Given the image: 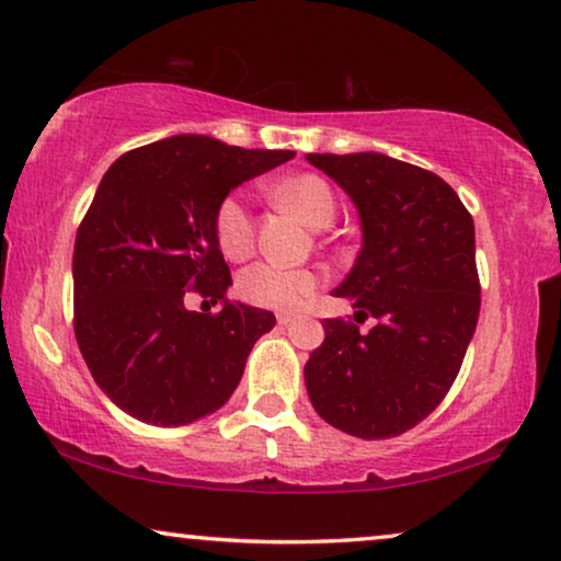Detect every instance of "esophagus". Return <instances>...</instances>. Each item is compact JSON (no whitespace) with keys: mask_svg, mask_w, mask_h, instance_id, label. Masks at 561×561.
Masks as SVG:
<instances>
[{"mask_svg":"<svg viewBox=\"0 0 561 561\" xmlns=\"http://www.w3.org/2000/svg\"><path fill=\"white\" fill-rule=\"evenodd\" d=\"M277 320H279V325H289V322H295V320H297V314H291V312H279V314H277Z\"/></svg>","mask_w":561,"mask_h":561,"instance_id":"obj_1","label":"esophagus"}]
</instances>
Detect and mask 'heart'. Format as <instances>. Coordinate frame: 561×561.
Instances as JSON below:
<instances>
[{"instance_id": "b5f03b06", "label": "heart", "mask_w": 561, "mask_h": 561, "mask_svg": "<svg viewBox=\"0 0 561 561\" xmlns=\"http://www.w3.org/2000/svg\"><path fill=\"white\" fill-rule=\"evenodd\" d=\"M274 195L312 228H325L337 216V195L333 185L312 172L284 180L274 187ZM213 228H216L218 249L231 262L249 256L254 249L256 224L241 195H226L218 203ZM236 287H239L243 302L262 307V310L289 312L302 307L314 295L318 277L307 270H284L277 264L259 262L241 272Z\"/></svg>"}]
</instances>
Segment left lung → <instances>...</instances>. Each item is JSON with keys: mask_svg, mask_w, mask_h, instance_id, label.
Listing matches in <instances>:
<instances>
[{"mask_svg": "<svg viewBox=\"0 0 561 561\" xmlns=\"http://www.w3.org/2000/svg\"><path fill=\"white\" fill-rule=\"evenodd\" d=\"M356 203L363 247L335 297L356 314L322 322L305 363L322 420L360 439L404 435L435 412L478 325L476 226L435 172L378 152L307 154ZM368 317L377 325L363 334Z\"/></svg>", "mask_w": 561, "mask_h": 561, "instance_id": "left-lung-1", "label": "left lung"}]
</instances>
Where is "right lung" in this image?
I'll return each instance as SVG.
<instances>
[{"label": "right lung", "mask_w": 561, "mask_h": 561, "mask_svg": "<svg viewBox=\"0 0 561 561\" xmlns=\"http://www.w3.org/2000/svg\"><path fill=\"white\" fill-rule=\"evenodd\" d=\"M291 157L178 134L106 170L76 233L73 328L93 381L126 414L183 427L231 399L277 318L226 299L233 282L213 218L236 185ZM191 290L225 310L187 311Z\"/></svg>", "instance_id": "add662e5"}]
</instances>
